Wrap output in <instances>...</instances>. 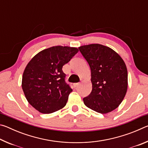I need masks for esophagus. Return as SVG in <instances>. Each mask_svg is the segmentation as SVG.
Masks as SVG:
<instances>
[{
    "mask_svg": "<svg viewBox=\"0 0 148 148\" xmlns=\"http://www.w3.org/2000/svg\"><path fill=\"white\" fill-rule=\"evenodd\" d=\"M73 85H74V87H77V86H79V83H74Z\"/></svg>",
    "mask_w": 148,
    "mask_h": 148,
    "instance_id": "34e87169",
    "label": "esophagus"
}]
</instances>
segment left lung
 I'll list each match as a JSON object with an SVG mask.
<instances>
[{
    "label": "left lung",
    "mask_w": 148,
    "mask_h": 148,
    "mask_svg": "<svg viewBox=\"0 0 148 148\" xmlns=\"http://www.w3.org/2000/svg\"><path fill=\"white\" fill-rule=\"evenodd\" d=\"M91 69L92 91L84 98L85 105L101 114L116 109L126 95L128 74L119 55L109 47L99 44L78 47Z\"/></svg>",
    "instance_id": "8db88e82"
}]
</instances>
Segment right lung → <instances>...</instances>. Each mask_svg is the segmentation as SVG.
Instances as JSON below:
<instances>
[{
    "label": "right lung",
    "mask_w": 148,
    "mask_h": 148,
    "mask_svg": "<svg viewBox=\"0 0 148 148\" xmlns=\"http://www.w3.org/2000/svg\"><path fill=\"white\" fill-rule=\"evenodd\" d=\"M77 52L76 47L57 46L40 51L29 62L22 77L27 101L42 114H51L65 106L72 89L65 82L62 66Z\"/></svg>",
    "instance_id": "obj_1"
}]
</instances>
